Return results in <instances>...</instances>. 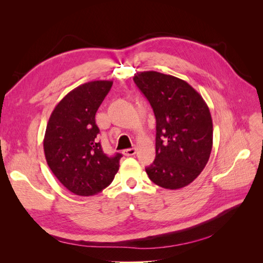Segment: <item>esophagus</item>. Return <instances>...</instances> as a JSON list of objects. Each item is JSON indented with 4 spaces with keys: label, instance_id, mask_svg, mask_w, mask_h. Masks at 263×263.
Returning <instances> with one entry per match:
<instances>
[{
    "label": "esophagus",
    "instance_id": "1",
    "mask_svg": "<svg viewBox=\"0 0 263 263\" xmlns=\"http://www.w3.org/2000/svg\"><path fill=\"white\" fill-rule=\"evenodd\" d=\"M136 151H137L136 148H129V149L123 150V154H124L125 156H134L135 154H136Z\"/></svg>",
    "mask_w": 263,
    "mask_h": 263
}]
</instances>
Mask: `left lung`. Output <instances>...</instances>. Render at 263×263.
I'll list each match as a JSON object with an SVG mask.
<instances>
[{
  "mask_svg": "<svg viewBox=\"0 0 263 263\" xmlns=\"http://www.w3.org/2000/svg\"><path fill=\"white\" fill-rule=\"evenodd\" d=\"M156 116V159L146 172L155 184L182 189L208 163L213 147V121L203 98L184 80L157 71L134 76Z\"/></svg>",
  "mask_w": 263,
  "mask_h": 263,
  "instance_id": "left-lung-1",
  "label": "left lung"
}]
</instances>
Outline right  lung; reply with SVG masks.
Masks as SVG:
<instances>
[{"instance_id":"1","label":"right lung","mask_w":263,"mask_h":263,"mask_svg":"<svg viewBox=\"0 0 263 263\" xmlns=\"http://www.w3.org/2000/svg\"><path fill=\"white\" fill-rule=\"evenodd\" d=\"M112 81H91L69 92L54 107L47 124L44 151L61 184L80 196L102 192L114 180L122 154L108 157L97 136L95 114Z\"/></svg>"}]
</instances>
